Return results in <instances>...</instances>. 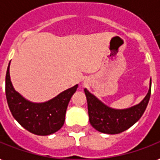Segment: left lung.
<instances>
[{
    "label": "left lung",
    "mask_w": 160,
    "mask_h": 160,
    "mask_svg": "<svg viewBox=\"0 0 160 160\" xmlns=\"http://www.w3.org/2000/svg\"><path fill=\"white\" fill-rule=\"evenodd\" d=\"M152 79L149 91L145 98L134 106L126 109H114L99 100L95 95L84 89L88 103L90 123L97 131L106 134H118L132 127L144 114L151 97Z\"/></svg>",
    "instance_id": "1"
}]
</instances>
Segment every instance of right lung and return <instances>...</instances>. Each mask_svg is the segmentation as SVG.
Wrapping results in <instances>:
<instances>
[{
  "mask_svg": "<svg viewBox=\"0 0 160 160\" xmlns=\"http://www.w3.org/2000/svg\"><path fill=\"white\" fill-rule=\"evenodd\" d=\"M9 67L10 62L6 74V98L15 119L23 128L36 135L47 136L57 132L64 124L66 110L78 84L46 102L35 103L15 91L11 82Z\"/></svg>",
  "mask_w": 160,
  "mask_h": 160,
  "instance_id": "add662e5",
  "label": "right lung"
}]
</instances>
